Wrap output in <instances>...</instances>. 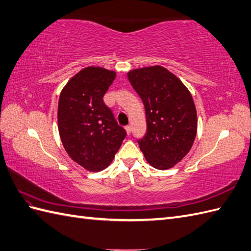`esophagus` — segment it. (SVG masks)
<instances>
[{
    "label": "esophagus",
    "instance_id": "1",
    "mask_svg": "<svg viewBox=\"0 0 251 251\" xmlns=\"http://www.w3.org/2000/svg\"><path fill=\"white\" fill-rule=\"evenodd\" d=\"M125 129H126V132L128 133V135H130V132H131V126H130V125H127V126L125 127Z\"/></svg>",
    "mask_w": 251,
    "mask_h": 251
}]
</instances>
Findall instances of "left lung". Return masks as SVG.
Instances as JSON below:
<instances>
[{
    "label": "left lung",
    "mask_w": 251,
    "mask_h": 251,
    "mask_svg": "<svg viewBox=\"0 0 251 251\" xmlns=\"http://www.w3.org/2000/svg\"><path fill=\"white\" fill-rule=\"evenodd\" d=\"M127 75L147 114V132L138 139L140 150L154 168L170 169L194 144L198 124L194 99L182 81L161 66L133 69Z\"/></svg>",
    "instance_id": "obj_1"
}]
</instances>
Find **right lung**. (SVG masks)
Here are the masks:
<instances>
[{
  "instance_id": "add662e5",
  "label": "right lung",
  "mask_w": 251,
  "mask_h": 251,
  "mask_svg": "<svg viewBox=\"0 0 251 251\" xmlns=\"http://www.w3.org/2000/svg\"><path fill=\"white\" fill-rule=\"evenodd\" d=\"M115 75L101 67H86L68 81L60 95L57 123L64 149L89 171H101L111 164L126 137L102 99Z\"/></svg>"
}]
</instances>
